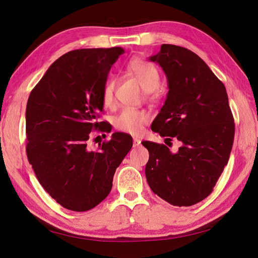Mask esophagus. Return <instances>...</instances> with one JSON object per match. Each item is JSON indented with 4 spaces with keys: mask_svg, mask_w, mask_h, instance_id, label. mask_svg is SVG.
<instances>
[{
    "mask_svg": "<svg viewBox=\"0 0 258 258\" xmlns=\"http://www.w3.org/2000/svg\"><path fill=\"white\" fill-rule=\"evenodd\" d=\"M141 145V140L138 139V138H135L134 139V147H138Z\"/></svg>",
    "mask_w": 258,
    "mask_h": 258,
    "instance_id": "obj_1",
    "label": "esophagus"
}]
</instances>
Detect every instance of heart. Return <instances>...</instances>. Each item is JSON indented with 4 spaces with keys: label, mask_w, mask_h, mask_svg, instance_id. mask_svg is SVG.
Returning a JSON list of instances; mask_svg holds the SVG:
<instances>
[{
    "label": "heart",
    "mask_w": 258,
    "mask_h": 258,
    "mask_svg": "<svg viewBox=\"0 0 258 258\" xmlns=\"http://www.w3.org/2000/svg\"><path fill=\"white\" fill-rule=\"evenodd\" d=\"M127 72L135 76L141 87L152 92L157 89L160 85V74L158 69L151 62L135 58L128 62ZM102 102L105 107L113 106L115 102V81L108 80L102 89ZM150 121V115L142 110L135 108H123L115 117V128L119 131L137 136L141 134L145 124Z\"/></svg>",
    "instance_id": "heart-1"
}]
</instances>
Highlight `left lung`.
Instances as JSON below:
<instances>
[{
  "label": "left lung",
  "mask_w": 258,
  "mask_h": 258,
  "mask_svg": "<svg viewBox=\"0 0 258 258\" xmlns=\"http://www.w3.org/2000/svg\"><path fill=\"white\" fill-rule=\"evenodd\" d=\"M166 73V102L152 130L166 141L182 142L176 153L165 144L144 141L150 153L145 175L151 189L170 205L189 207L213 191L227 165L235 122L224 84L198 54L162 44L150 58Z\"/></svg>",
  "instance_id": "8db88e82"
}]
</instances>
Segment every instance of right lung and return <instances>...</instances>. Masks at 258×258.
I'll list each match as a JSON object with an SVG mask.
<instances>
[{"mask_svg": "<svg viewBox=\"0 0 258 258\" xmlns=\"http://www.w3.org/2000/svg\"><path fill=\"white\" fill-rule=\"evenodd\" d=\"M123 52L120 47L69 51L53 62L29 96V162L43 188L68 210L84 212L104 200L116 168L132 147L131 136L122 132H114L97 151L88 146L92 130H112L98 118L107 74Z\"/></svg>", "mask_w": 258, "mask_h": 258, "instance_id": "add662e5", "label": "right lung"}]
</instances>
